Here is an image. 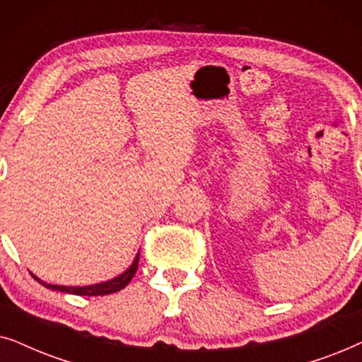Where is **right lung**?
Returning a JSON list of instances; mask_svg holds the SVG:
<instances>
[{"instance_id": "add662e5", "label": "right lung", "mask_w": 362, "mask_h": 362, "mask_svg": "<svg viewBox=\"0 0 362 362\" xmlns=\"http://www.w3.org/2000/svg\"><path fill=\"white\" fill-rule=\"evenodd\" d=\"M139 267V253L137 257L134 258V262L131 267L125 269L124 273H120L119 276H115L112 279H107V281L98 283V285H88V286H62V285H49V283L42 281L33 274V278L36 279L37 283H41L42 286L47 288V290L52 291H62V293H71V295H79V296H104V295H110V293L120 291L122 288H125L129 285V281L134 278V274L137 272Z\"/></svg>"}]
</instances>
